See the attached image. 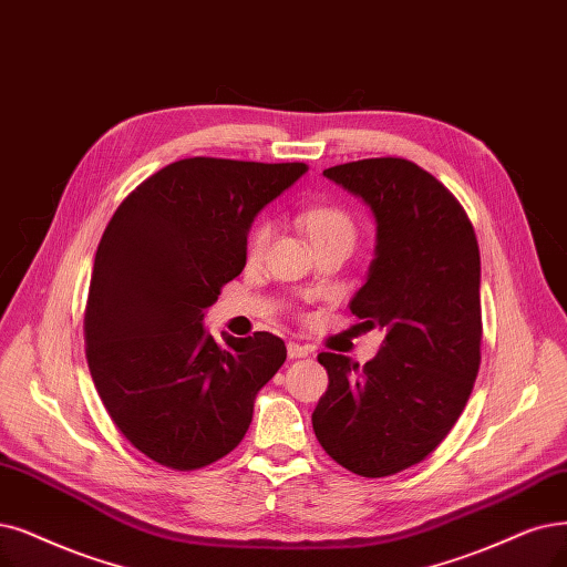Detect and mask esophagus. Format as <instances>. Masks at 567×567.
<instances>
[{
  "instance_id": "1",
  "label": "esophagus",
  "mask_w": 567,
  "mask_h": 567,
  "mask_svg": "<svg viewBox=\"0 0 567 567\" xmlns=\"http://www.w3.org/2000/svg\"><path fill=\"white\" fill-rule=\"evenodd\" d=\"M310 348L308 346H301V343H287V354L289 360H301V358H308Z\"/></svg>"
}]
</instances>
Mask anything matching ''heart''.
Instances as JSON below:
<instances>
[{
  "label": "heart",
  "mask_w": 567,
  "mask_h": 567,
  "mask_svg": "<svg viewBox=\"0 0 567 567\" xmlns=\"http://www.w3.org/2000/svg\"><path fill=\"white\" fill-rule=\"evenodd\" d=\"M303 224L308 228L310 238L316 240L318 247L327 245H354L358 240V226L350 217L348 209L339 205H318L310 207L303 215ZM272 238V224L270 219H259L249 228L245 240V255L249 261H257L266 255L268 243Z\"/></svg>",
  "instance_id": "1"
}]
</instances>
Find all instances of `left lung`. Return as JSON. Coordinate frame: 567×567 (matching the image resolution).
<instances>
[{
  "instance_id": "obj_1",
  "label": "left lung",
  "mask_w": 567,
  "mask_h": 567,
  "mask_svg": "<svg viewBox=\"0 0 567 567\" xmlns=\"http://www.w3.org/2000/svg\"><path fill=\"white\" fill-rule=\"evenodd\" d=\"M324 175L379 224L375 259L350 310L385 339L364 367L320 352L329 385L312 430L341 467L379 478L425 460L467 406L484 337L478 243L463 205L413 161L364 158Z\"/></svg>"
}]
</instances>
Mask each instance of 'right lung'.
<instances>
[{
	"instance_id": "obj_1",
	"label": "right lung",
	"mask_w": 567,
	"mask_h": 567,
	"mask_svg": "<svg viewBox=\"0 0 567 567\" xmlns=\"http://www.w3.org/2000/svg\"><path fill=\"white\" fill-rule=\"evenodd\" d=\"M306 171L182 158L125 196L104 228L83 312L86 360L114 425L154 463L192 472L228 455L285 364L272 333L219 346L200 320L245 268L259 209Z\"/></svg>"
}]
</instances>
